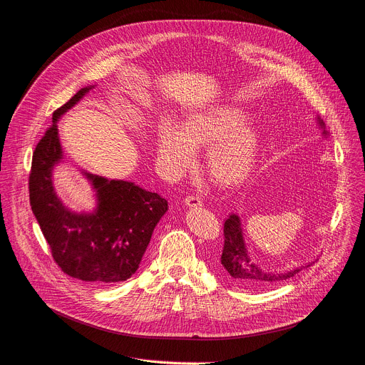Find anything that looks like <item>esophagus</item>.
Returning a JSON list of instances; mask_svg holds the SVG:
<instances>
[{"label": "esophagus", "mask_w": 365, "mask_h": 365, "mask_svg": "<svg viewBox=\"0 0 365 365\" xmlns=\"http://www.w3.org/2000/svg\"><path fill=\"white\" fill-rule=\"evenodd\" d=\"M185 205L189 206V207H200L202 206V200L197 196H186Z\"/></svg>", "instance_id": "obj_1"}]
</instances>
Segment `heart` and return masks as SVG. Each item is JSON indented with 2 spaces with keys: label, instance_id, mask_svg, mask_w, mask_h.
<instances>
[{
  "label": "heart",
  "instance_id": "heart-1",
  "mask_svg": "<svg viewBox=\"0 0 365 365\" xmlns=\"http://www.w3.org/2000/svg\"><path fill=\"white\" fill-rule=\"evenodd\" d=\"M248 121L250 113L232 104L192 111L179 128L163 121L156 139L159 165L169 178H178L193 165V149H206L207 175L225 187L242 185L252 175L262 149L261 130Z\"/></svg>",
  "mask_w": 365,
  "mask_h": 365
}]
</instances>
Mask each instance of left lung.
Wrapping results in <instances>:
<instances>
[{
    "label": "left lung",
    "instance_id": "obj_1",
    "mask_svg": "<svg viewBox=\"0 0 365 365\" xmlns=\"http://www.w3.org/2000/svg\"><path fill=\"white\" fill-rule=\"evenodd\" d=\"M317 123L322 129V136L327 139L328 132L325 130V123L319 117H317ZM223 225L225 245L220 257V268L225 277L239 288L252 289L272 285L275 282L294 277L301 269L308 268L312 264L309 262L304 267L292 268L288 271L267 269L259 265L257 262V258L254 259V257L248 251L240 216L236 213H230Z\"/></svg>",
    "mask_w": 365,
    "mask_h": 365
}]
</instances>
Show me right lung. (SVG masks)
<instances>
[{"label":"right lung","instance_id":"obj_1","mask_svg":"<svg viewBox=\"0 0 365 365\" xmlns=\"http://www.w3.org/2000/svg\"><path fill=\"white\" fill-rule=\"evenodd\" d=\"M91 88L94 86L78 90L54 111L53 125L33 155L30 205L63 272L86 282L114 284L138 271L152 233L168 210V200L135 182L107 179L86 170L81 173L94 192V209L74 212L58 197L53 172L64 153L57 123Z\"/></svg>","mask_w":365,"mask_h":365}]
</instances>
